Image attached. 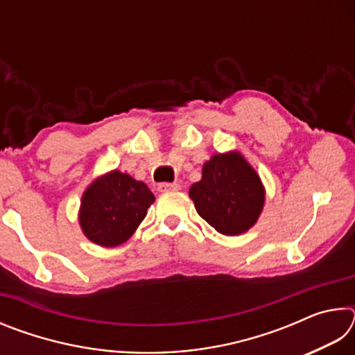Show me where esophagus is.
<instances>
[{"mask_svg": "<svg viewBox=\"0 0 355 355\" xmlns=\"http://www.w3.org/2000/svg\"><path fill=\"white\" fill-rule=\"evenodd\" d=\"M180 188L178 183H159L158 184V191L166 192V191H177Z\"/></svg>", "mask_w": 355, "mask_h": 355, "instance_id": "34e87169", "label": "esophagus"}]
</instances>
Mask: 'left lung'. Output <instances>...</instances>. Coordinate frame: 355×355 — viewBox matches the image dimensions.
<instances>
[{
	"label": "left lung",
	"instance_id": "1",
	"mask_svg": "<svg viewBox=\"0 0 355 355\" xmlns=\"http://www.w3.org/2000/svg\"><path fill=\"white\" fill-rule=\"evenodd\" d=\"M197 213L222 235H241L261 213L260 177L239 153L214 155L203 164L202 180L191 186Z\"/></svg>",
	"mask_w": 355,
	"mask_h": 355
}]
</instances>
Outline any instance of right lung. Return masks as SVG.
<instances>
[{
    "label": "right lung",
    "mask_w": 355,
    "mask_h": 355,
    "mask_svg": "<svg viewBox=\"0 0 355 355\" xmlns=\"http://www.w3.org/2000/svg\"><path fill=\"white\" fill-rule=\"evenodd\" d=\"M153 202L155 196L146 183L112 171L84 192L80 224L92 243L116 248L133 235Z\"/></svg>",
    "instance_id": "1"
}]
</instances>
